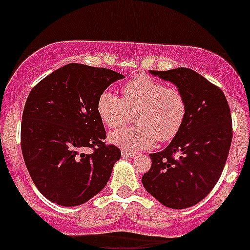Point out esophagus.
Segmentation results:
<instances>
[{
  "instance_id": "obj_1",
  "label": "esophagus",
  "mask_w": 250,
  "mask_h": 250,
  "mask_svg": "<svg viewBox=\"0 0 250 250\" xmlns=\"http://www.w3.org/2000/svg\"><path fill=\"white\" fill-rule=\"evenodd\" d=\"M135 156V154L134 152H129V151H125V150H123V158H134Z\"/></svg>"
}]
</instances>
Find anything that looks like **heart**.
I'll return each instance as SVG.
<instances>
[{"instance_id":"heart-1","label":"heart","mask_w":250,"mask_h":250,"mask_svg":"<svg viewBox=\"0 0 250 250\" xmlns=\"http://www.w3.org/2000/svg\"><path fill=\"white\" fill-rule=\"evenodd\" d=\"M96 110L109 129L120 127L130 114H135L136 126L116 130L109 136L111 144L134 152L150 149L158 140H173L184 124L187 101L175 87H167L147 75H139L123 86V98L109 90L101 92Z\"/></svg>"}]
</instances>
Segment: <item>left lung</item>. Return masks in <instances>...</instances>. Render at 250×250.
<instances>
[{"instance_id":"obj_1","label":"left lung","mask_w":250,"mask_h":250,"mask_svg":"<svg viewBox=\"0 0 250 250\" xmlns=\"http://www.w3.org/2000/svg\"><path fill=\"white\" fill-rule=\"evenodd\" d=\"M150 74L182 91L187 116L173 141L150 154L151 167L141 182L165 207L190 208L210 193L224 169L233 138L228 101L218 86L190 68Z\"/></svg>"}]
</instances>
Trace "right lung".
I'll use <instances>...</instances> for the list:
<instances>
[{
    "instance_id": "add662e5",
    "label": "right lung",
    "mask_w": 250,
    "mask_h": 250,
    "mask_svg": "<svg viewBox=\"0 0 250 250\" xmlns=\"http://www.w3.org/2000/svg\"><path fill=\"white\" fill-rule=\"evenodd\" d=\"M124 75L68 63L31 90L21 124V149L31 179L45 198L76 207L103 190L121 151L106 145L96 104ZM87 147L92 154L83 151Z\"/></svg>"
}]
</instances>
